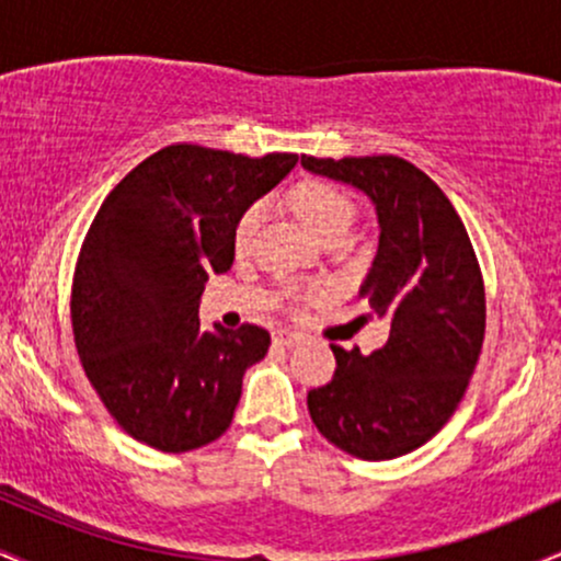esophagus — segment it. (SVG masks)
<instances>
[{
    "label": "esophagus",
    "instance_id": "1",
    "mask_svg": "<svg viewBox=\"0 0 561 561\" xmlns=\"http://www.w3.org/2000/svg\"><path fill=\"white\" fill-rule=\"evenodd\" d=\"M302 340H306V334L295 332V330H276V332H274V343L287 345V347L298 345V343H302Z\"/></svg>",
    "mask_w": 561,
    "mask_h": 561
}]
</instances>
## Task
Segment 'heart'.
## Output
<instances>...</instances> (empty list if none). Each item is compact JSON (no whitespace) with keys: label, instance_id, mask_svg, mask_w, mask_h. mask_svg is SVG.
Instances as JSON below:
<instances>
[{"label":"heart","instance_id":"heart-1","mask_svg":"<svg viewBox=\"0 0 561 561\" xmlns=\"http://www.w3.org/2000/svg\"><path fill=\"white\" fill-rule=\"evenodd\" d=\"M293 205L295 214L300 216V221L306 224L319 240L330 237L332 231H347L353 224V203L337 186L327 182H302L298 190L293 192ZM263 214H266V205L253 203L244 214L237 218L234 227V248L244 250L250 240L259 231Z\"/></svg>","mask_w":561,"mask_h":561}]
</instances>
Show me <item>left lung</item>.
<instances>
[{"mask_svg":"<svg viewBox=\"0 0 561 561\" xmlns=\"http://www.w3.org/2000/svg\"><path fill=\"white\" fill-rule=\"evenodd\" d=\"M300 163L375 203L379 248L358 298L390 319L388 343L369 356L332 345L337 369L308 392V411L345 454L396 459L440 433L478 366L485 337L478 255L450 199L409 160L302 156Z\"/></svg>","mask_w":561,"mask_h":561,"instance_id":"8db88e82","label":"left lung"}]
</instances>
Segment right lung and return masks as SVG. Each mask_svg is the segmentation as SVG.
I'll return each mask as SVG.
<instances>
[{
	"instance_id": "right-lung-1",
	"label": "right lung",
	"mask_w": 561,
	"mask_h": 561,
	"mask_svg": "<svg viewBox=\"0 0 561 561\" xmlns=\"http://www.w3.org/2000/svg\"><path fill=\"white\" fill-rule=\"evenodd\" d=\"M298 163L171 145L141 160L96 210L70 293L76 351L111 416L165 454L229 430L242 375L266 356L263 327L199 330L210 274L234 261V227Z\"/></svg>"
}]
</instances>
